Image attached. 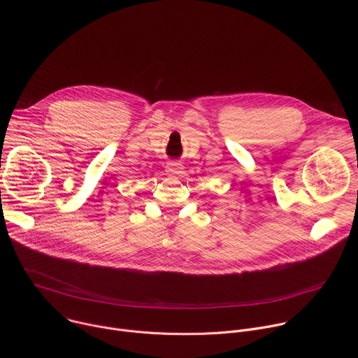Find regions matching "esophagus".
I'll use <instances>...</instances> for the list:
<instances>
[{
	"label": "esophagus",
	"instance_id": "34e87169",
	"mask_svg": "<svg viewBox=\"0 0 358 358\" xmlns=\"http://www.w3.org/2000/svg\"><path fill=\"white\" fill-rule=\"evenodd\" d=\"M167 173L171 174V176H178L181 174V170H182V164L178 163V162H169L167 163V167H166Z\"/></svg>",
	"mask_w": 358,
	"mask_h": 358
}]
</instances>
